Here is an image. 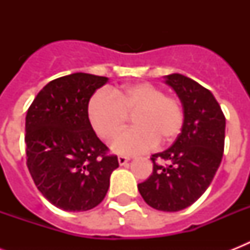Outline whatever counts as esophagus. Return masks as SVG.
I'll return each instance as SVG.
<instances>
[{"label":"esophagus","mask_w":250,"mask_h":250,"mask_svg":"<svg viewBox=\"0 0 250 250\" xmlns=\"http://www.w3.org/2000/svg\"><path fill=\"white\" fill-rule=\"evenodd\" d=\"M129 161L128 157H125V156H119L118 157V162H119V165L121 166H125V165H127V162Z\"/></svg>","instance_id":"obj_1"}]
</instances>
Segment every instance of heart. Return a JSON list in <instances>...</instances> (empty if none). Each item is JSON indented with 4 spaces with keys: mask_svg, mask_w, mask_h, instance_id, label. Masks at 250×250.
I'll return each mask as SVG.
<instances>
[{
    "mask_svg": "<svg viewBox=\"0 0 250 250\" xmlns=\"http://www.w3.org/2000/svg\"><path fill=\"white\" fill-rule=\"evenodd\" d=\"M88 115L94 132L104 140L115 137L132 116L134 128L111 143L114 152L128 156L148 152L158 141L171 143L184 125L182 102L149 83L132 84L111 93L97 92L90 98Z\"/></svg>",
    "mask_w": 250,
    "mask_h": 250,
    "instance_id": "1",
    "label": "heart"
}]
</instances>
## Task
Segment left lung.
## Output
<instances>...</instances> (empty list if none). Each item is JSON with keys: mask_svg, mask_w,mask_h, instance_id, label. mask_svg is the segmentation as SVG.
I'll list each match as a JSON object with an SVG mask.
<instances>
[{"mask_svg": "<svg viewBox=\"0 0 250 250\" xmlns=\"http://www.w3.org/2000/svg\"><path fill=\"white\" fill-rule=\"evenodd\" d=\"M184 109L182 132L170 148L152 156L153 172L137 188L149 206L179 211L190 206L208 189L225 150L226 118L209 89L180 74L166 76ZM169 162L156 164V158Z\"/></svg>", "mask_w": 250, "mask_h": 250, "instance_id": "8db88e82", "label": "left lung"}]
</instances>
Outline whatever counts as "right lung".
<instances>
[{"label": "right lung", "mask_w": 250, "mask_h": 250, "mask_svg": "<svg viewBox=\"0 0 250 250\" xmlns=\"http://www.w3.org/2000/svg\"><path fill=\"white\" fill-rule=\"evenodd\" d=\"M105 76L76 72L52 80L25 117L27 167L37 189L66 211H86L105 198L118 157L97 137L88 104Z\"/></svg>", "instance_id": "right-lung-1"}]
</instances>
